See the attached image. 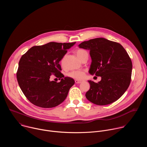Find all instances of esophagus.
<instances>
[{
    "label": "esophagus",
    "mask_w": 147,
    "mask_h": 147,
    "mask_svg": "<svg viewBox=\"0 0 147 147\" xmlns=\"http://www.w3.org/2000/svg\"><path fill=\"white\" fill-rule=\"evenodd\" d=\"M82 82V81H81V80H75V82L76 83V84H80V83H81Z\"/></svg>",
    "instance_id": "1"
}]
</instances>
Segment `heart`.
Masks as SVG:
<instances>
[{
	"label": "heart",
	"instance_id": "obj_1",
	"mask_svg": "<svg viewBox=\"0 0 147 147\" xmlns=\"http://www.w3.org/2000/svg\"><path fill=\"white\" fill-rule=\"evenodd\" d=\"M86 53H87V52L85 50L82 49H78L76 51V54L80 59H81V57ZM63 62H64V57L62 58L61 60H60V63L61 65L63 64ZM85 74H86L85 70H73L70 71L67 74V76L76 80H81L84 78Z\"/></svg>",
	"mask_w": 147,
	"mask_h": 147
}]
</instances>
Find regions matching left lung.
<instances>
[{
  "mask_svg": "<svg viewBox=\"0 0 147 147\" xmlns=\"http://www.w3.org/2000/svg\"><path fill=\"white\" fill-rule=\"evenodd\" d=\"M80 48L89 49L92 63L89 72L100 76L96 83L88 81L87 99L97 105H106L119 99L130 86L132 61L120 44L103 38L84 41Z\"/></svg>",
  "mask_w": 147,
  "mask_h": 147,
  "instance_id": "left-lung-1",
  "label": "left lung"
}]
</instances>
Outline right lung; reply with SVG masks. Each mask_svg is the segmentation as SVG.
I'll list each match as a JSON object with an SVG mask.
<instances>
[{"instance_id": "1", "label": "right lung", "mask_w": 147, "mask_h": 147, "mask_svg": "<svg viewBox=\"0 0 147 147\" xmlns=\"http://www.w3.org/2000/svg\"><path fill=\"white\" fill-rule=\"evenodd\" d=\"M76 42L48 43L31 48L21 57L16 73L18 85L27 99L34 105L51 108L66 98L74 85L73 78L61 73L59 61ZM59 78V83L51 77Z\"/></svg>"}]
</instances>
